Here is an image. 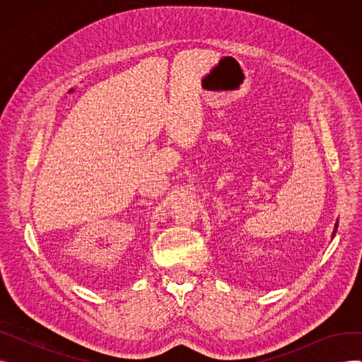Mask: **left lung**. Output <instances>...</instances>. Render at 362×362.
Masks as SVG:
<instances>
[{
	"label": "left lung",
	"mask_w": 362,
	"mask_h": 362,
	"mask_svg": "<svg viewBox=\"0 0 362 362\" xmlns=\"http://www.w3.org/2000/svg\"><path fill=\"white\" fill-rule=\"evenodd\" d=\"M337 224H339V221L336 220V223H334V229H333V233H332V235H333V238H334V235H336V232H337Z\"/></svg>",
	"instance_id": "8db88e82"
}]
</instances>
